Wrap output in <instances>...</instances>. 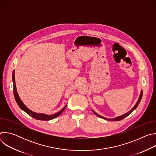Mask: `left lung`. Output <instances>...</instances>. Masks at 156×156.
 Wrapping results in <instances>:
<instances>
[{
    "label": "left lung",
    "mask_w": 156,
    "mask_h": 156,
    "mask_svg": "<svg viewBox=\"0 0 156 156\" xmlns=\"http://www.w3.org/2000/svg\"><path fill=\"white\" fill-rule=\"evenodd\" d=\"M142 96H143V91H141V94H140V98H139V99H138V101H137V102H136V104H135V105L128 112H127V113H126V114H123V115H121V116H119V117H116V118H115V119H107V118H105V117H102V116H101V115H98L97 113H96L94 111H93V112L97 115V116H98L99 117H100V118H102V119H105V120H109V121H119V120H122V119H123L124 118H125L126 117H127L128 115H129L133 110H135L136 108V107H138V105H139V104H140V101H141V98H142Z\"/></svg>",
    "instance_id": "obj_1"
}]
</instances>
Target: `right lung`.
I'll list each match as a JSON object with an SVG mask.
<instances>
[{
    "instance_id": "obj_1",
    "label": "right lung",
    "mask_w": 156,
    "mask_h": 156,
    "mask_svg": "<svg viewBox=\"0 0 156 156\" xmlns=\"http://www.w3.org/2000/svg\"><path fill=\"white\" fill-rule=\"evenodd\" d=\"M12 80H13V94H14V97L15 99V101L17 103V104L18 105V106L23 110H24L26 113H27L29 115H30L31 117H32L33 118L36 119V120H52L56 117H57L58 116H59L62 112L63 111L65 110V108L66 107V105L60 111V112L51 115H46V114H37L36 112H33L31 110H30L28 108H27V107L23 103V102L21 101V100L20 99L17 91H16V86H15V71L13 70V74H12Z\"/></svg>"
}]
</instances>
